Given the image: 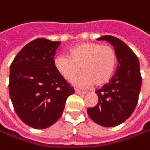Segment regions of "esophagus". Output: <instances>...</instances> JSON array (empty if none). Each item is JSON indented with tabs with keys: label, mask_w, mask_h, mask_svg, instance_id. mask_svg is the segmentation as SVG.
<instances>
[{
	"label": "esophagus",
	"mask_w": 150,
	"mask_h": 150,
	"mask_svg": "<svg viewBox=\"0 0 150 150\" xmlns=\"http://www.w3.org/2000/svg\"><path fill=\"white\" fill-rule=\"evenodd\" d=\"M75 92L77 93V94H86V92L85 91H83V90H80L79 88H75Z\"/></svg>",
	"instance_id": "obj_1"
}]
</instances>
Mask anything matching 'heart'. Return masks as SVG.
Wrapping results in <instances>:
<instances>
[{"label": "heart", "mask_w": 150, "mask_h": 150, "mask_svg": "<svg viewBox=\"0 0 150 150\" xmlns=\"http://www.w3.org/2000/svg\"><path fill=\"white\" fill-rule=\"evenodd\" d=\"M54 67L64 79L71 81L80 70L83 71L73 82L82 87L100 86L109 82L116 71L117 55L110 45L86 42L73 46L67 55L54 57Z\"/></svg>", "instance_id": "b5f03b06"}]
</instances>
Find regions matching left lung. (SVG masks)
<instances>
[{
	"label": "left lung",
	"instance_id": "left-lung-1",
	"mask_svg": "<svg viewBox=\"0 0 150 150\" xmlns=\"http://www.w3.org/2000/svg\"><path fill=\"white\" fill-rule=\"evenodd\" d=\"M98 40L110 42L116 50L118 65L108 83L95 93L99 101L87 112L95 123L103 127H116L128 119L138 104L142 84L138 56L122 40L105 35Z\"/></svg>",
	"mask_w": 150,
	"mask_h": 150
}]
</instances>
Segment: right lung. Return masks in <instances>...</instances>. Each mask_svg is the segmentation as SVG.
Wrapping results in <instances>:
<instances>
[{
    "mask_svg": "<svg viewBox=\"0 0 150 150\" xmlns=\"http://www.w3.org/2000/svg\"><path fill=\"white\" fill-rule=\"evenodd\" d=\"M60 41L29 42L10 66L9 94L18 117L36 129L50 127L62 116L73 87L56 71L54 56Z\"/></svg>",
    "mask_w": 150,
    "mask_h": 150,
    "instance_id": "right-lung-1",
    "label": "right lung"
}]
</instances>
